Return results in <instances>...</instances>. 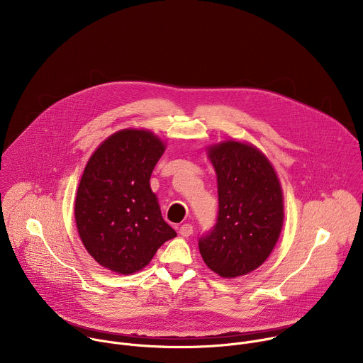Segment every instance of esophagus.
I'll list each match as a JSON object with an SVG mask.
<instances>
[{"instance_id":"obj_1","label":"esophagus","mask_w":363,"mask_h":363,"mask_svg":"<svg viewBox=\"0 0 363 363\" xmlns=\"http://www.w3.org/2000/svg\"><path fill=\"white\" fill-rule=\"evenodd\" d=\"M192 225L191 224H184V225H181V228H179V234L182 235V237H189L191 234H192Z\"/></svg>"}]
</instances>
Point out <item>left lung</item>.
Masks as SVG:
<instances>
[{"instance_id":"1","label":"left lung","mask_w":363,"mask_h":363,"mask_svg":"<svg viewBox=\"0 0 363 363\" xmlns=\"http://www.w3.org/2000/svg\"><path fill=\"white\" fill-rule=\"evenodd\" d=\"M217 172L218 217L198 240L202 260L214 273L234 279L260 267L283 227L284 205L277 174L255 146L225 140L208 147Z\"/></svg>"}]
</instances>
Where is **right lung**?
<instances>
[{"label": "right lung", "instance_id": "obj_1", "mask_svg": "<svg viewBox=\"0 0 363 363\" xmlns=\"http://www.w3.org/2000/svg\"><path fill=\"white\" fill-rule=\"evenodd\" d=\"M165 143L149 130L123 129L94 150L82 175L74 218L94 260L113 273L143 269L177 235L150 189V174Z\"/></svg>", "mask_w": 363, "mask_h": 363}]
</instances>
